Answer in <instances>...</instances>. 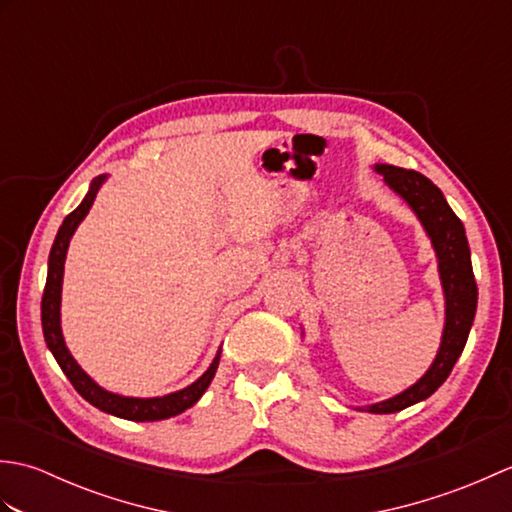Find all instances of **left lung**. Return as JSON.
I'll list each match as a JSON object with an SVG mask.
<instances>
[{
    "mask_svg": "<svg viewBox=\"0 0 512 512\" xmlns=\"http://www.w3.org/2000/svg\"><path fill=\"white\" fill-rule=\"evenodd\" d=\"M376 171L383 173L389 187L409 202L411 209L420 217L422 226L427 228L433 248L438 253L444 297H447V325H444L440 352L429 372L402 394L367 407V411L372 413H394L429 398L451 374L466 339H469L477 308V286L464 226L436 184L413 169L376 165Z\"/></svg>",
    "mask_w": 512,
    "mask_h": 512,
    "instance_id": "8db88e82",
    "label": "left lung"
}]
</instances>
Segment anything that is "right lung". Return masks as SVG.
<instances>
[{
  "mask_svg": "<svg viewBox=\"0 0 512 512\" xmlns=\"http://www.w3.org/2000/svg\"><path fill=\"white\" fill-rule=\"evenodd\" d=\"M103 180L105 178H96L92 182V187H90L88 195H85V200L76 206V209L68 217H65L61 228H59V233H57V239H54V244H52L50 259H48V279H46V288H43V299H41L43 336H46L50 352L54 354V358H57V363L63 369V374L70 378L72 387L79 391V394L88 400L90 405L99 407L105 413H112V416L125 418V420H136V422L165 420L171 416H178V413L193 407L195 402L200 400L206 387L211 385L217 365H220V352H217L215 361L202 374V378L195 380V383L189 385L187 389L176 391V394H169V396H162V398H125V396L110 394V391H105L96 385L94 380L85 374L79 365H76V361L70 356L68 347H65L63 336H61L59 306H61V281H63L65 253H68V244H70L72 233L76 231V226L81 224L83 217L88 215L90 206L96 198V191H99Z\"/></svg>",
  "mask_w": 512,
  "mask_h": 512,
  "instance_id": "obj_1",
  "label": "right lung"
}]
</instances>
